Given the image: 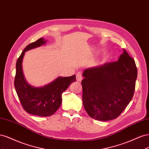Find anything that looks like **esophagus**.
I'll return each mask as SVG.
<instances>
[{"label": "esophagus", "instance_id": "obj_1", "mask_svg": "<svg viewBox=\"0 0 149 149\" xmlns=\"http://www.w3.org/2000/svg\"><path fill=\"white\" fill-rule=\"evenodd\" d=\"M82 79H83V77H82L81 73H78V74L76 75V80H77L79 82H81L82 81Z\"/></svg>", "mask_w": 149, "mask_h": 149}]
</instances>
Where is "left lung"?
Segmentation results:
<instances>
[{
  "label": "left lung",
  "instance_id": "left-lung-1",
  "mask_svg": "<svg viewBox=\"0 0 149 149\" xmlns=\"http://www.w3.org/2000/svg\"><path fill=\"white\" fill-rule=\"evenodd\" d=\"M83 103L91 118L114 119L132 100L137 70L134 60L123 49L118 61L84 70Z\"/></svg>",
  "mask_w": 149,
  "mask_h": 149
}]
</instances>
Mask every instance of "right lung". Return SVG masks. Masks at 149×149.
<instances>
[{
    "label": "right lung",
    "instance_id": "add662e5",
    "mask_svg": "<svg viewBox=\"0 0 149 149\" xmlns=\"http://www.w3.org/2000/svg\"><path fill=\"white\" fill-rule=\"evenodd\" d=\"M47 42L39 38L29 44L22 52L16 63L15 88L24 109L28 113L48 117L55 114L61 104L62 93L70 85L76 81V75L69 77L58 76L49 83L42 87H35L26 81L22 70V61L26 52L41 47Z\"/></svg>",
    "mask_w": 149,
    "mask_h": 149
}]
</instances>
